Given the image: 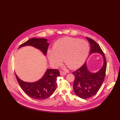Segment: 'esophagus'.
Listing matches in <instances>:
<instances>
[{"label":"esophagus","mask_w":120,"mask_h":120,"mask_svg":"<svg viewBox=\"0 0 120 120\" xmlns=\"http://www.w3.org/2000/svg\"><path fill=\"white\" fill-rule=\"evenodd\" d=\"M60 73L61 75H66V74H67L66 72H64V71H60Z\"/></svg>","instance_id":"obj_1"}]
</instances>
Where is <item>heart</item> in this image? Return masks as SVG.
Segmentation results:
<instances>
[{"label":"heart","instance_id":"b5f03b06","mask_svg":"<svg viewBox=\"0 0 120 120\" xmlns=\"http://www.w3.org/2000/svg\"><path fill=\"white\" fill-rule=\"evenodd\" d=\"M90 52L89 44L77 38L65 37L57 40L52 49H49L47 57L50 65L56 68L61 65L62 59L72 70L79 68L86 59Z\"/></svg>","mask_w":120,"mask_h":120}]
</instances>
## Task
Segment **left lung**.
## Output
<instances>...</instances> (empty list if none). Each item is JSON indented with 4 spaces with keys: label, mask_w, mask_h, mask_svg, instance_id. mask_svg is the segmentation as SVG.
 <instances>
[{
    "label": "left lung",
    "mask_w": 120,
    "mask_h": 120,
    "mask_svg": "<svg viewBox=\"0 0 120 120\" xmlns=\"http://www.w3.org/2000/svg\"><path fill=\"white\" fill-rule=\"evenodd\" d=\"M86 38L91 48L89 56L94 53L100 54L103 57V64L98 71L93 73L89 71L86 62L78 70L72 73L75 76L74 91L77 96L83 99L90 98L97 93L104 82L106 68V59L102 49L95 41L88 37Z\"/></svg>",
    "instance_id": "8db88e82"
}]
</instances>
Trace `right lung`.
<instances>
[{
    "instance_id": "right-lung-1",
    "label": "right lung",
    "mask_w": 120,
    "mask_h": 120,
    "mask_svg": "<svg viewBox=\"0 0 120 120\" xmlns=\"http://www.w3.org/2000/svg\"><path fill=\"white\" fill-rule=\"evenodd\" d=\"M49 43L45 38H32L21 45V47L30 46L40 50L44 55L47 54ZM15 74L18 84L28 96L36 100H44L51 96L56 86V80L60 76V72L56 69H47L43 76L34 82H26L21 80Z\"/></svg>"
}]
</instances>
